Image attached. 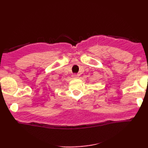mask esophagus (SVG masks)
<instances>
[{
  "label": "esophagus",
  "mask_w": 148,
  "mask_h": 148,
  "mask_svg": "<svg viewBox=\"0 0 148 148\" xmlns=\"http://www.w3.org/2000/svg\"><path fill=\"white\" fill-rule=\"evenodd\" d=\"M72 77H73L74 78H77V77H79V75L78 74H73L72 75Z\"/></svg>",
  "instance_id": "obj_1"
}]
</instances>
